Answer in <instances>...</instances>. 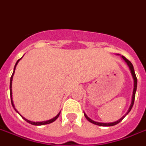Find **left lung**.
Listing matches in <instances>:
<instances>
[{
	"label": "left lung",
	"instance_id": "1",
	"mask_svg": "<svg viewBox=\"0 0 146 146\" xmlns=\"http://www.w3.org/2000/svg\"><path fill=\"white\" fill-rule=\"evenodd\" d=\"M122 58L123 59L125 60V62L128 64V67H129V70H130L131 71V76H132V77H133V80H134V89H133V94H132V98H131V105L130 107H129V108H128V111H127V113L123 116L121 118H120L118 121H114V122H111V123H101V122H97V121H93V120H91L90 117H87V115L85 113H84V116H85V117L87 118L88 121H89L90 122L93 123V124H94V125H99V126H113V125H117V124H118V123L120 122V121H121L123 120V118L127 115V114L130 112V111L131 110V108H132V107H133V104H134V101H135V92H136V90H137V77L136 76H135V70H134V67H133V65L131 64V62L128 60V59H127L126 58H125V56H122Z\"/></svg>",
	"mask_w": 146,
	"mask_h": 146
}]
</instances>
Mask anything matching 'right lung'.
I'll list each match as a JSON object with an SVG mask.
<instances>
[{
	"instance_id": "1",
	"label": "right lung",
	"mask_w": 146,
	"mask_h": 146,
	"mask_svg": "<svg viewBox=\"0 0 146 146\" xmlns=\"http://www.w3.org/2000/svg\"><path fill=\"white\" fill-rule=\"evenodd\" d=\"M21 58H22V57H21ZM21 59H18V61H17V62H16L15 66V67H14V72H13L12 76H11V80H10V93H11V104H12L13 108H15V110L16 111H17V110H16L15 108V105H14V104H13V100H12V90H11V86H12L13 75H14V73H15V70L16 66H17V64H18V62H19V60H20V59H21ZM17 112H18V111H17ZM59 114H60V112H59V114H57L56 117H53V118H52V119H50V120H48V121H40V122H34V121H29V120L26 119V118H25V117H23L22 116H21V117H23L24 119L27 122H29V124H32V125H47V124H50V123L55 121H56V120L58 118V117L59 116Z\"/></svg>"
}]
</instances>
